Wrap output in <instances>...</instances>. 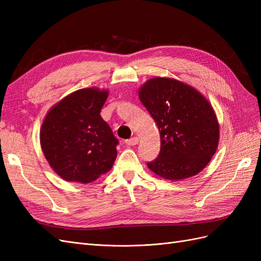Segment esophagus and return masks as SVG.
I'll return each mask as SVG.
<instances>
[{"label": "esophagus", "mask_w": 261, "mask_h": 261, "mask_svg": "<svg viewBox=\"0 0 261 261\" xmlns=\"http://www.w3.org/2000/svg\"><path fill=\"white\" fill-rule=\"evenodd\" d=\"M138 141H139L138 137H133V138H129V139L126 140L125 143H126V145H128V146H135V145L138 144Z\"/></svg>", "instance_id": "34e87169"}]
</instances>
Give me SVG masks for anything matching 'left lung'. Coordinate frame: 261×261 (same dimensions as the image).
I'll return each mask as SVG.
<instances>
[{
    "mask_svg": "<svg viewBox=\"0 0 261 261\" xmlns=\"http://www.w3.org/2000/svg\"><path fill=\"white\" fill-rule=\"evenodd\" d=\"M138 97L160 132V153L148 168L170 180L198 174L219 145V122L210 102L194 87L168 77L147 81Z\"/></svg>",
    "mask_w": 261,
    "mask_h": 261,
    "instance_id": "1",
    "label": "left lung"
}]
</instances>
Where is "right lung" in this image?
Returning <instances> with one entry per match:
<instances>
[{
  "instance_id": "add662e5",
  "label": "right lung",
  "mask_w": 261,
  "mask_h": 261,
  "mask_svg": "<svg viewBox=\"0 0 261 261\" xmlns=\"http://www.w3.org/2000/svg\"><path fill=\"white\" fill-rule=\"evenodd\" d=\"M109 91L96 87L72 92L46 113L40 129L43 154L67 181L88 184L111 170L118 140L100 112Z\"/></svg>"
}]
</instances>
